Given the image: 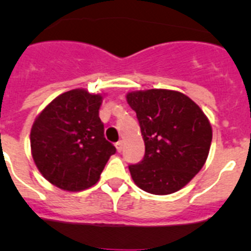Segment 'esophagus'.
Masks as SVG:
<instances>
[{
  "instance_id": "1",
  "label": "esophagus",
  "mask_w": 251,
  "mask_h": 251,
  "mask_svg": "<svg viewBox=\"0 0 251 251\" xmlns=\"http://www.w3.org/2000/svg\"><path fill=\"white\" fill-rule=\"evenodd\" d=\"M115 147H117V151L118 152H122L124 148V145H123V141H118L117 143H115Z\"/></svg>"
}]
</instances>
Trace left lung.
<instances>
[{
	"label": "left lung",
	"mask_w": 251,
	"mask_h": 251,
	"mask_svg": "<svg viewBox=\"0 0 251 251\" xmlns=\"http://www.w3.org/2000/svg\"><path fill=\"white\" fill-rule=\"evenodd\" d=\"M145 141V157L129 165L137 186L153 195L178 191L205 165L212 129L200 106L175 90L127 94Z\"/></svg>",
	"instance_id": "left-lung-1"
}]
</instances>
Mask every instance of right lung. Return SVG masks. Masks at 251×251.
Listing matches in <instances>:
<instances>
[{
	"label": "right lung",
	"instance_id": "obj_1",
	"mask_svg": "<svg viewBox=\"0 0 251 251\" xmlns=\"http://www.w3.org/2000/svg\"><path fill=\"white\" fill-rule=\"evenodd\" d=\"M103 97L83 89L59 95L34 122L32 158L49 182L80 191L98 182L114 146L104 137L99 118Z\"/></svg>",
	"mask_w": 251,
	"mask_h": 251
}]
</instances>
